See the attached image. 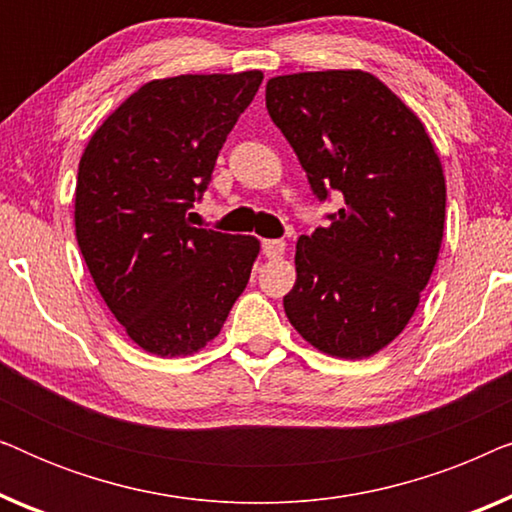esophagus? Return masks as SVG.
<instances>
[{"label": "esophagus", "instance_id": "obj_1", "mask_svg": "<svg viewBox=\"0 0 512 512\" xmlns=\"http://www.w3.org/2000/svg\"><path fill=\"white\" fill-rule=\"evenodd\" d=\"M261 249H263V256L265 258H279V256L284 254L286 242L284 240H263Z\"/></svg>", "mask_w": 512, "mask_h": 512}]
</instances>
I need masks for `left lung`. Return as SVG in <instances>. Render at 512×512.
I'll list each match as a JSON object with an SVG mask.
<instances>
[{
  "mask_svg": "<svg viewBox=\"0 0 512 512\" xmlns=\"http://www.w3.org/2000/svg\"><path fill=\"white\" fill-rule=\"evenodd\" d=\"M265 107L317 200H345L326 228L298 237L286 317L331 356L380 352L415 314L443 242L445 177L429 132L359 69L275 76Z\"/></svg>",
  "mask_w": 512,
  "mask_h": 512,
  "instance_id": "left-lung-1",
  "label": "left lung"
}]
</instances>
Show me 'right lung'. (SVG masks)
I'll return each instance as SVG.
<instances>
[{"mask_svg": "<svg viewBox=\"0 0 512 512\" xmlns=\"http://www.w3.org/2000/svg\"><path fill=\"white\" fill-rule=\"evenodd\" d=\"M261 81L256 69L151 81L83 151L76 240L104 303L146 352H198L249 282L256 237L195 228L191 209Z\"/></svg>", "mask_w": 512, "mask_h": 512, "instance_id": "obj_1", "label": "right lung"}]
</instances>
